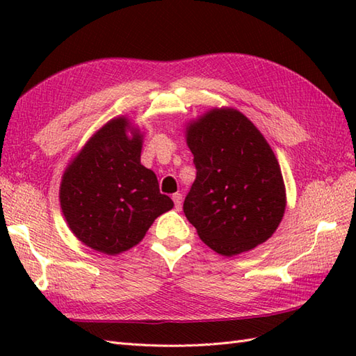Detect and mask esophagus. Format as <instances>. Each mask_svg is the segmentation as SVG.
Masks as SVG:
<instances>
[{
  "label": "esophagus",
  "mask_w": 356,
  "mask_h": 356,
  "mask_svg": "<svg viewBox=\"0 0 356 356\" xmlns=\"http://www.w3.org/2000/svg\"><path fill=\"white\" fill-rule=\"evenodd\" d=\"M172 202H174V205H176V209L177 211H180V209H182V194H180V193H174L172 194Z\"/></svg>",
  "instance_id": "1"
}]
</instances>
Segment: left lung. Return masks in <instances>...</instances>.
<instances>
[{
	"instance_id": "1",
	"label": "left lung",
	"mask_w": 356,
	"mask_h": 356,
	"mask_svg": "<svg viewBox=\"0 0 356 356\" xmlns=\"http://www.w3.org/2000/svg\"><path fill=\"white\" fill-rule=\"evenodd\" d=\"M197 170L184 213L203 243L220 255L251 251L284 216L286 188L268 140L243 113L211 108L186 125Z\"/></svg>"
}]
</instances>
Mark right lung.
<instances>
[{"mask_svg": "<svg viewBox=\"0 0 356 356\" xmlns=\"http://www.w3.org/2000/svg\"><path fill=\"white\" fill-rule=\"evenodd\" d=\"M143 133L127 116L102 125L67 165L59 203L79 241L118 255L145 237L174 203L159 191L156 174L140 163Z\"/></svg>", "mask_w": 356, "mask_h": 356, "instance_id": "1", "label": "right lung"}]
</instances>
